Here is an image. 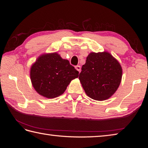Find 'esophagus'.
<instances>
[{"mask_svg":"<svg viewBox=\"0 0 148 148\" xmlns=\"http://www.w3.org/2000/svg\"><path fill=\"white\" fill-rule=\"evenodd\" d=\"M75 69H76V70H77V71H78L79 72H80V71H81V66H79V65L76 66H75Z\"/></svg>","mask_w":148,"mask_h":148,"instance_id":"esophagus-1","label":"esophagus"}]
</instances>
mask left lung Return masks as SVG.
Instances as JSON below:
<instances>
[{
    "label": "left lung",
    "mask_w": 148,
    "mask_h": 148,
    "mask_svg": "<svg viewBox=\"0 0 148 148\" xmlns=\"http://www.w3.org/2000/svg\"><path fill=\"white\" fill-rule=\"evenodd\" d=\"M82 70L80 83L87 96L94 100L108 99L117 90L122 80V66L107 51L91 52Z\"/></svg>",
    "instance_id": "8db88e82"
}]
</instances>
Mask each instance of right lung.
I'll return each mask as SVG.
<instances>
[{
	"instance_id": "add662e5",
	"label": "right lung",
	"mask_w": 148,
	"mask_h": 148,
	"mask_svg": "<svg viewBox=\"0 0 148 148\" xmlns=\"http://www.w3.org/2000/svg\"><path fill=\"white\" fill-rule=\"evenodd\" d=\"M79 72L57 52L46 53L38 57L30 69V79L39 95L53 99L62 95Z\"/></svg>"
}]
</instances>
